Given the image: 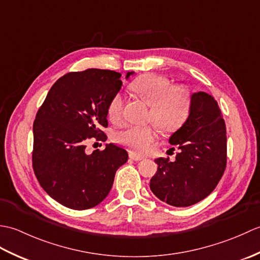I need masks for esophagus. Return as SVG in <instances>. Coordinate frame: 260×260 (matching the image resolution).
<instances>
[{"instance_id":"obj_1","label":"esophagus","mask_w":260,"mask_h":260,"mask_svg":"<svg viewBox=\"0 0 260 260\" xmlns=\"http://www.w3.org/2000/svg\"><path fill=\"white\" fill-rule=\"evenodd\" d=\"M129 157L132 159H134V161H142V159H143V156L136 155V154H134V153H129Z\"/></svg>"}]
</instances>
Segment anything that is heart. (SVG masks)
Returning a JSON list of instances; mask_svg holds the SVG:
<instances>
[{"label":"heart","mask_w":260,"mask_h":260,"mask_svg":"<svg viewBox=\"0 0 260 260\" xmlns=\"http://www.w3.org/2000/svg\"><path fill=\"white\" fill-rule=\"evenodd\" d=\"M131 89L151 106L147 120L163 131H174L184 123L191 108L190 92L182 86H172L165 77L146 74L131 84ZM107 116L113 124L124 118V97L121 93L110 99ZM157 139L152 126H128L116 135V142L134 153H144Z\"/></svg>","instance_id":"b5f03b06"}]
</instances>
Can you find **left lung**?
<instances>
[{
    "instance_id": "1",
    "label": "left lung",
    "mask_w": 260,
    "mask_h": 260,
    "mask_svg": "<svg viewBox=\"0 0 260 260\" xmlns=\"http://www.w3.org/2000/svg\"><path fill=\"white\" fill-rule=\"evenodd\" d=\"M169 142L178 147L179 153L173 162L169 157L155 159L157 171L150 187L156 198L170 206L190 207L215 189L227 165L224 119L211 95L193 93L189 117Z\"/></svg>"
}]
</instances>
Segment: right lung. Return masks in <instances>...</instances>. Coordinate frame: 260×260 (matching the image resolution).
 Here are the masks:
<instances>
[{
	"mask_svg": "<svg viewBox=\"0 0 260 260\" xmlns=\"http://www.w3.org/2000/svg\"><path fill=\"white\" fill-rule=\"evenodd\" d=\"M134 73H127L126 79ZM113 70L69 73L54 82L33 123L32 167L53 200L74 210L101 203L112 189L116 171L127 162L123 147L107 144L87 153L92 137L106 141L107 106L123 82Z\"/></svg>",
	"mask_w": 260,
	"mask_h": 260,
	"instance_id": "1",
	"label": "right lung"
}]
</instances>
